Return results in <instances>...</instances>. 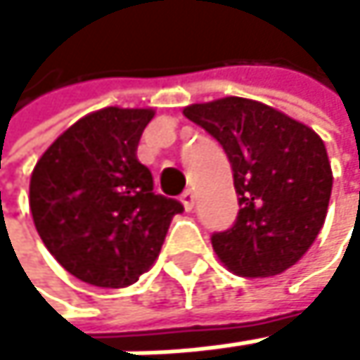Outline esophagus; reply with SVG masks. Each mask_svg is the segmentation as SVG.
I'll return each instance as SVG.
<instances>
[{"label": "esophagus", "instance_id": "1", "mask_svg": "<svg viewBox=\"0 0 360 360\" xmlns=\"http://www.w3.org/2000/svg\"><path fill=\"white\" fill-rule=\"evenodd\" d=\"M181 202H184V207H186V212H192V210H194V202H196L194 192H192V190L184 192V194H181Z\"/></svg>", "mask_w": 360, "mask_h": 360}]
</instances>
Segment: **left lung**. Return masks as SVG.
<instances>
[{"label": "left lung", "mask_w": 360, "mask_h": 360, "mask_svg": "<svg viewBox=\"0 0 360 360\" xmlns=\"http://www.w3.org/2000/svg\"><path fill=\"white\" fill-rule=\"evenodd\" d=\"M214 136L231 162L240 212L212 235L222 264L240 276L264 278L298 264L320 233L333 190L322 138L287 114L242 96L184 110Z\"/></svg>", "instance_id": "8db88e82"}]
</instances>
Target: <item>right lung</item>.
<instances>
[{"instance_id": "1", "label": "right lung", "mask_w": 360, "mask_h": 360, "mask_svg": "<svg viewBox=\"0 0 360 360\" xmlns=\"http://www.w3.org/2000/svg\"><path fill=\"white\" fill-rule=\"evenodd\" d=\"M155 112L103 108L68 127L34 166L30 210L58 264L96 287H127L162 250L184 205L153 192L136 150Z\"/></svg>"}]
</instances>
